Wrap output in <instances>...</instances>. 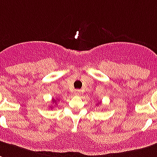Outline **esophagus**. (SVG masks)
Wrapping results in <instances>:
<instances>
[{
  "label": "esophagus",
  "mask_w": 157,
  "mask_h": 157,
  "mask_svg": "<svg viewBox=\"0 0 157 157\" xmlns=\"http://www.w3.org/2000/svg\"><path fill=\"white\" fill-rule=\"evenodd\" d=\"M74 94H75V96H80V95H81V90H75V91H74Z\"/></svg>",
  "instance_id": "esophagus-1"
}]
</instances>
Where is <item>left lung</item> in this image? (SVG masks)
I'll return each mask as SVG.
<instances>
[{
	"label": "left lung",
	"mask_w": 157,
	"mask_h": 157,
	"mask_svg": "<svg viewBox=\"0 0 157 157\" xmlns=\"http://www.w3.org/2000/svg\"><path fill=\"white\" fill-rule=\"evenodd\" d=\"M98 104H99V102H98Z\"/></svg>",
	"instance_id": "obj_1"
}]
</instances>
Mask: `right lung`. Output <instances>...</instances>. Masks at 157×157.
Segmentation results:
<instances>
[{"instance_id":"right-lung-1","label":"right lung","mask_w":157,"mask_h":157,"mask_svg":"<svg viewBox=\"0 0 157 157\" xmlns=\"http://www.w3.org/2000/svg\"><path fill=\"white\" fill-rule=\"evenodd\" d=\"M52 101H53V102H55V99H53V100H52Z\"/></svg>"}]
</instances>
